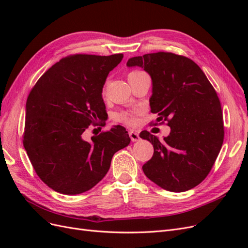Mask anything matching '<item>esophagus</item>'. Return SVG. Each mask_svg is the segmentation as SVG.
<instances>
[{"instance_id": "34e87169", "label": "esophagus", "mask_w": 248, "mask_h": 248, "mask_svg": "<svg viewBox=\"0 0 248 248\" xmlns=\"http://www.w3.org/2000/svg\"><path fill=\"white\" fill-rule=\"evenodd\" d=\"M129 137H130V139H131L132 141H138V140H140L139 133H138L137 131H134V130L129 131Z\"/></svg>"}]
</instances>
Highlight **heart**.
<instances>
[{
	"label": "heart",
	"mask_w": 248,
	"mask_h": 248,
	"mask_svg": "<svg viewBox=\"0 0 248 248\" xmlns=\"http://www.w3.org/2000/svg\"><path fill=\"white\" fill-rule=\"evenodd\" d=\"M140 73H141V72L140 71H132L129 73L128 78H130L132 76H136V74H140ZM134 114H136V111H120L114 115V119L117 122H121L126 125H134L136 124V118H134Z\"/></svg>",
	"instance_id": "heart-1"
}]
</instances>
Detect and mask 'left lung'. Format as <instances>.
Returning a JSON list of instances; mask_svg holds the SVG:
<instances>
[{
	"label": "left lung",
	"mask_w": 248,
	"mask_h": 248,
	"mask_svg": "<svg viewBox=\"0 0 248 248\" xmlns=\"http://www.w3.org/2000/svg\"><path fill=\"white\" fill-rule=\"evenodd\" d=\"M152 79L150 108L168 122L163 140L147 130L140 137L153 145L152 158L142 166L145 175L161 188L182 192L199 185L211 170L223 142L222 111L218 96L192 60L159 51L130 58Z\"/></svg>",
	"instance_id": "1"
}]
</instances>
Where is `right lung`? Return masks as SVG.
<instances>
[{
  "label": "right lung",
  "mask_w": 248,
  "mask_h": 248,
  "mask_svg": "<svg viewBox=\"0 0 248 248\" xmlns=\"http://www.w3.org/2000/svg\"><path fill=\"white\" fill-rule=\"evenodd\" d=\"M123 55H72L43 74L26 103L24 147L42 181L63 194L88 191L103 179L114 154L129 145L115 126L87 141L82 133L106 116L102 88Z\"/></svg>",
  "instance_id": "1"
}]
</instances>
